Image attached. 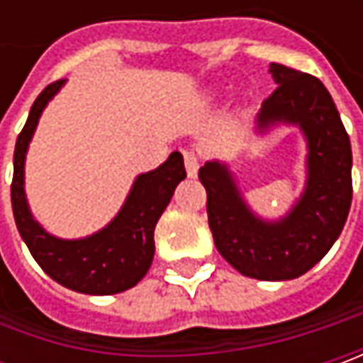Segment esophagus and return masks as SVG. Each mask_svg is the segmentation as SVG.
Here are the masks:
<instances>
[{"label":"esophagus","instance_id":"obj_1","mask_svg":"<svg viewBox=\"0 0 363 363\" xmlns=\"http://www.w3.org/2000/svg\"><path fill=\"white\" fill-rule=\"evenodd\" d=\"M184 165H186V172H188L189 177H196L198 169H200V155L194 149H186L184 151Z\"/></svg>","mask_w":363,"mask_h":363}]
</instances>
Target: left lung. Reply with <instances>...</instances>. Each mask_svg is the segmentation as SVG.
I'll return each mask as SVG.
<instances>
[{"instance_id": "left-lung-1", "label": "left lung", "mask_w": 363, "mask_h": 363, "mask_svg": "<svg viewBox=\"0 0 363 363\" xmlns=\"http://www.w3.org/2000/svg\"><path fill=\"white\" fill-rule=\"evenodd\" d=\"M279 84L262 103L258 129L299 125L309 145V179L297 206L279 222H262L240 198L226 165L208 161L200 182L218 252L258 281H289L313 269L342 234L352 206V145L340 113L319 78L271 64Z\"/></svg>"}]
</instances>
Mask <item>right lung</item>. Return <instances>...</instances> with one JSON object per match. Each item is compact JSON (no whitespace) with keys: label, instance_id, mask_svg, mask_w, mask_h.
<instances>
[{"label":"right lung","instance_id":"add662e5","mask_svg":"<svg viewBox=\"0 0 363 363\" xmlns=\"http://www.w3.org/2000/svg\"><path fill=\"white\" fill-rule=\"evenodd\" d=\"M62 84L64 80H56L38 94L30 117L18 135L11 179L13 218L35 262L56 283L86 295H115L137 285L149 271L155 252V224L177 184L186 177L184 157L179 151H174L157 169L139 175L117 218L101 232L80 240L50 236L32 218L26 202L23 161L44 106Z\"/></svg>","mask_w":363,"mask_h":363}]
</instances>
